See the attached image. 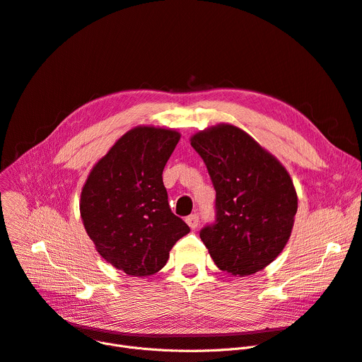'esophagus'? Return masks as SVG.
Returning a JSON list of instances; mask_svg holds the SVG:
<instances>
[{
  "label": "esophagus",
  "instance_id": "esophagus-1",
  "mask_svg": "<svg viewBox=\"0 0 362 362\" xmlns=\"http://www.w3.org/2000/svg\"><path fill=\"white\" fill-rule=\"evenodd\" d=\"M186 223H187L189 227H191L192 230H195L197 227H198V224H199V217H198V214H192V216L186 217Z\"/></svg>",
  "mask_w": 362,
  "mask_h": 362
}]
</instances>
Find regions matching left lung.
Segmentation results:
<instances>
[{"mask_svg":"<svg viewBox=\"0 0 362 362\" xmlns=\"http://www.w3.org/2000/svg\"><path fill=\"white\" fill-rule=\"evenodd\" d=\"M216 189L217 218L199 236L216 265L250 276L286 246L298 210L288 170L245 130L220 123L191 136Z\"/></svg>","mask_w":362,"mask_h":362,"instance_id":"left-lung-1","label":"left lung"}]
</instances>
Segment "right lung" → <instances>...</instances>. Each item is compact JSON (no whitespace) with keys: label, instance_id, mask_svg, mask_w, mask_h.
I'll return each mask as SVG.
<instances>
[{"label":"right lung","instance_id":"1","mask_svg":"<svg viewBox=\"0 0 362 362\" xmlns=\"http://www.w3.org/2000/svg\"><path fill=\"white\" fill-rule=\"evenodd\" d=\"M180 139L173 129L136 126L95 164L82 187L81 217L98 254L127 276L160 272L191 232L170 210L163 170Z\"/></svg>","mask_w":362,"mask_h":362}]
</instances>
